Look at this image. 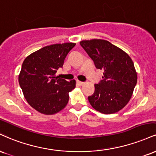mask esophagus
Segmentation results:
<instances>
[{"instance_id": "obj_1", "label": "esophagus", "mask_w": 156, "mask_h": 156, "mask_svg": "<svg viewBox=\"0 0 156 156\" xmlns=\"http://www.w3.org/2000/svg\"><path fill=\"white\" fill-rule=\"evenodd\" d=\"M76 82H77V84H78L79 85H83L84 84H85V82H80V81H77Z\"/></svg>"}]
</instances>
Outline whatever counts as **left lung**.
Listing matches in <instances>:
<instances>
[{"mask_svg": "<svg viewBox=\"0 0 156 156\" xmlns=\"http://www.w3.org/2000/svg\"><path fill=\"white\" fill-rule=\"evenodd\" d=\"M80 44L97 69L104 71L103 80L94 85V93L88 97L90 105L103 114L121 110L131 99L137 82V73L131 58L107 40H83Z\"/></svg>", "mask_w": 156, "mask_h": 156, "instance_id": "8db88e82", "label": "left lung"}]
</instances>
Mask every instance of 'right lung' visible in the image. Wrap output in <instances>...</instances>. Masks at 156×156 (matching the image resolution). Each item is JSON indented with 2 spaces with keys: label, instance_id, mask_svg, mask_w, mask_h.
Returning <instances> with one entry per match:
<instances>
[{
  "label": "right lung",
  "instance_id": "obj_1",
  "mask_svg": "<svg viewBox=\"0 0 156 156\" xmlns=\"http://www.w3.org/2000/svg\"><path fill=\"white\" fill-rule=\"evenodd\" d=\"M75 45L70 42L46 46L24 60L19 83L27 103L38 112L54 115L67 105L76 81L60 79L56 72Z\"/></svg>",
  "mask_w": 156,
  "mask_h": 156
}]
</instances>
